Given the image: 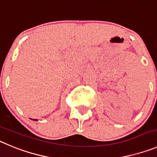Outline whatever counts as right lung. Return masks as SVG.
<instances>
[{"instance_id": "obj_1", "label": "right lung", "mask_w": 157, "mask_h": 157, "mask_svg": "<svg viewBox=\"0 0 157 157\" xmlns=\"http://www.w3.org/2000/svg\"><path fill=\"white\" fill-rule=\"evenodd\" d=\"M33 120V121H37V119H32Z\"/></svg>"}]
</instances>
